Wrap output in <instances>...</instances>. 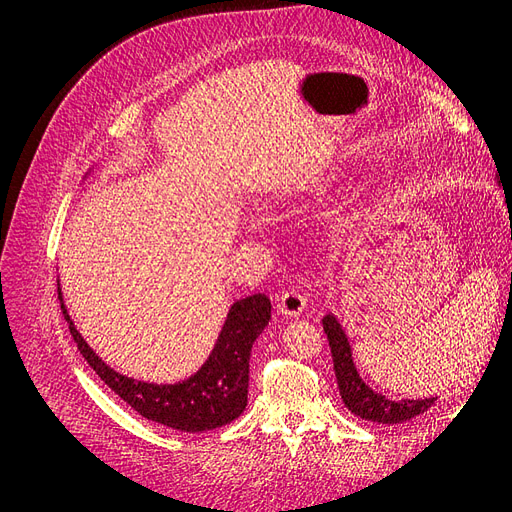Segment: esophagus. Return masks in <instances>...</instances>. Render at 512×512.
Masks as SVG:
<instances>
[{"label": "esophagus", "instance_id": "obj_1", "mask_svg": "<svg viewBox=\"0 0 512 512\" xmlns=\"http://www.w3.org/2000/svg\"><path fill=\"white\" fill-rule=\"evenodd\" d=\"M304 306H306L304 296L300 292H294V290H288L280 298H277V310H280V314H284L288 318L300 316Z\"/></svg>", "mask_w": 512, "mask_h": 512}]
</instances>
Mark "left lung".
<instances>
[{
    "label": "left lung",
    "instance_id": "obj_1",
    "mask_svg": "<svg viewBox=\"0 0 512 512\" xmlns=\"http://www.w3.org/2000/svg\"><path fill=\"white\" fill-rule=\"evenodd\" d=\"M510 216H512V210L508 206V218ZM510 222H512V218H510ZM322 329H324V335H327V339H329V347L333 353L335 378H337L341 398H343L345 406L359 418H365V421H371V423H382V425H400V423H408V421H412V418L425 414L429 408H433L437 404V398L392 402V400H386L384 396L376 394L374 390H369L357 374V369L351 359V347L347 343L343 329L339 327V322L335 320V316H331V314L324 316Z\"/></svg>",
    "mask_w": 512,
    "mask_h": 512
}]
</instances>
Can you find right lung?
Masks as SVG:
<instances>
[{
    "mask_svg": "<svg viewBox=\"0 0 512 512\" xmlns=\"http://www.w3.org/2000/svg\"><path fill=\"white\" fill-rule=\"evenodd\" d=\"M59 300L61 292H59ZM71 337L102 382L138 414L183 433L212 431L235 421L247 406L249 357L271 318V302L253 294L232 304L216 347L198 374L173 386H155L120 376L87 347L61 302Z\"/></svg>",
    "mask_w": 512,
    "mask_h": 512,
    "instance_id": "add662e5",
    "label": "right lung"
}]
</instances>
